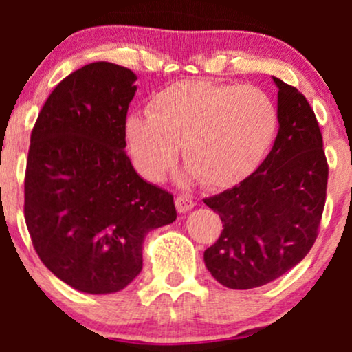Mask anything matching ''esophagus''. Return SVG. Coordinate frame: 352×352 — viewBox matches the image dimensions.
Returning a JSON list of instances; mask_svg holds the SVG:
<instances>
[{"instance_id": "esophagus-1", "label": "esophagus", "mask_w": 352, "mask_h": 352, "mask_svg": "<svg viewBox=\"0 0 352 352\" xmlns=\"http://www.w3.org/2000/svg\"><path fill=\"white\" fill-rule=\"evenodd\" d=\"M175 207L180 213H185L195 207V201H193L192 197L187 195V193H180V195H177L175 199Z\"/></svg>"}]
</instances>
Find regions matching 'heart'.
Returning <instances> with one entry per match:
<instances>
[{
    "instance_id": "b5f03b06",
    "label": "heart",
    "mask_w": 352,
    "mask_h": 352,
    "mask_svg": "<svg viewBox=\"0 0 352 352\" xmlns=\"http://www.w3.org/2000/svg\"><path fill=\"white\" fill-rule=\"evenodd\" d=\"M278 132V109L256 86L182 80L157 92L148 114L125 120L135 167L160 180L182 159L205 188L235 187L260 167Z\"/></svg>"
}]
</instances>
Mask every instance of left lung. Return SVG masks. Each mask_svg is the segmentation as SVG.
Listing matches in <instances>:
<instances>
[{"mask_svg":"<svg viewBox=\"0 0 352 352\" xmlns=\"http://www.w3.org/2000/svg\"><path fill=\"white\" fill-rule=\"evenodd\" d=\"M273 80L280 129L272 152L240 185L204 200L223 223L205 265L232 289L263 286L300 263L326 204L329 168L316 116L296 87Z\"/></svg>","mask_w":352,"mask_h":352,"instance_id":"left-lung-1","label":"left lung"}]
</instances>
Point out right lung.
<instances>
[{"label":"right lung","instance_id":"add662e5","mask_svg":"<svg viewBox=\"0 0 352 352\" xmlns=\"http://www.w3.org/2000/svg\"><path fill=\"white\" fill-rule=\"evenodd\" d=\"M137 76L91 63L39 112L24 175V218L50 272L82 293L124 289L142 270L144 238L175 221L173 195L148 184L125 148Z\"/></svg>","mask_w":352,"mask_h":352}]
</instances>
